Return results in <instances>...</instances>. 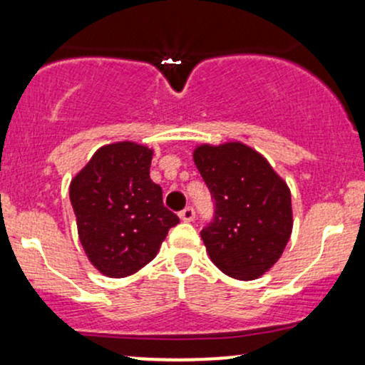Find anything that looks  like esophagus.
<instances>
[{
  "instance_id": "34e87169",
  "label": "esophagus",
  "mask_w": 365,
  "mask_h": 365,
  "mask_svg": "<svg viewBox=\"0 0 365 365\" xmlns=\"http://www.w3.org/2000/svg\"><path fill=\"white\" fill-rule=\"evenodd\" d=\"M178 216H180V220H182V221H194V217H195L194 207L187 206L185 209H182V211H180Z\"/></svg>"
}]
</instances>
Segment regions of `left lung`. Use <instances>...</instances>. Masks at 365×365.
Listing matches in <instances>:
<instances>
[{
  "label": "left lung",
  "mask_w": 365,
  "mask_h": 365,
  "mask_svg": "<svg viewBox=\"0 0 365 365\" xmlns=\"http://www.w3.org/2000/svg\"><path fill=\"white\" fill-rule=\"evenodd\" d=\"M194 161L215 200L200 232L211 261L225 274L254 279L283 254L292 233V197L269 163L240 142L200 145Z\"/></svg>",
  "instance_id": "left-lung-1"
}]
</instances>
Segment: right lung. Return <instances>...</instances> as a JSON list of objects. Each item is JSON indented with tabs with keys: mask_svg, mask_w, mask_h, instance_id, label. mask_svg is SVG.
I'll list each match as a JSON object with an SVG mask.
<instances>
[{
	"mask_svg": "<svg viewBox=\"0 0 365 365\" xmlns=\"http://www.w3.org/2000/svg\"><path fill=\"white\" fill-rule=\"evenodd\" d=\"M150 159L153 150L133 142L104 145L70 183L81 244L111 278H125L153 261L180 221L149 177Z\"/></svg>",
	"mask_w": 365,
	"mask_h": 365,
	"instance_id": "obj_1",
	"label": "right lung"
}]
</instances>
